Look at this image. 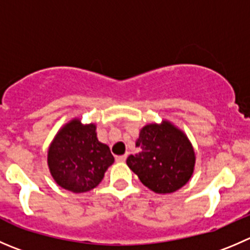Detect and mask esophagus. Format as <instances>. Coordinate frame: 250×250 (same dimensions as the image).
Segmentation results:
<instances>
[{"label":"esophagus","mask_w":250,"mask_h":250,"mask_svg":"<svg viewBox=\"0 0 250 250\" xmlns=\"http://www.w3.org/2000/svg\"><path fill=\"white\" fill-rule=\"evenodd\" d=\"M127 159V155H121V156H116V161L117 162H125Z\"/></svg>","instance_id":"obj_1"}]
</instances>
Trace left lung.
<instances>
[{
  "label": "left lung",
  "mask_w": 250,
  "mask_h": 250,
  "mask_svg": "<svg viewBox=\"0 0 250 250\" xmlns=\"http://www.w3.org/2000/svg\"><path fill=\"white\" fill-rule=\"evenodd\" d=\"M137 146L139 151L128 157L127 165L155 193L176 192L192 177L194 150L183 132L169 122L145 125Z\"/></svg>",
  "instance_id": "1"
}]
</instances>
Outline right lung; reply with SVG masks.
<instances>
[{
    "instance_id": "1",
    "label": "right lung",
    "mask_w": 250,
    "mask_h": 250,
    "mask_svg": "<svg viewBox=\"0 0 250 250\" xmlns=\"http://www.w3.org/2000/svg\"><path fill=\"white\" fill-rule=\"evenodd\" d=\"M95 125H83L73 120L53 139L47 164L58 186L73 193L93 189L103 181L115 157L107 145L98 140Z\"/></svg>"
}]
</instances>
